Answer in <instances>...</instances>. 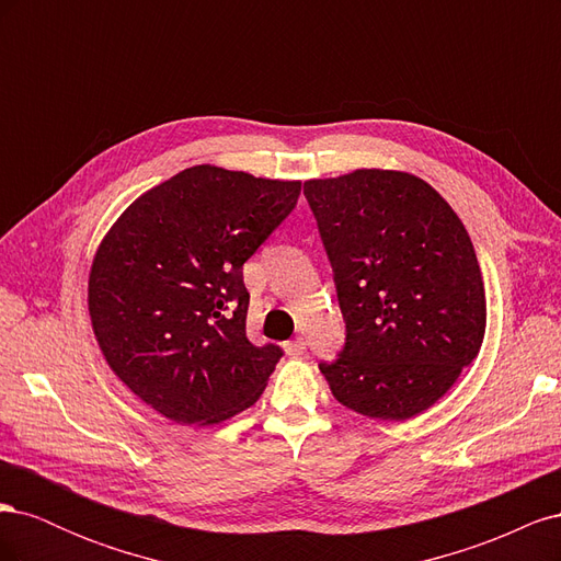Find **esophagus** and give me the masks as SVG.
Returning a JSON list of instances; mask_svg holds the SVG:
<instances>
[{"label": "esophagus", "instance_id": "esophagus-1", "mask_svg": "<svg viewBox=\"0 0 561 561\" xmlns=\"http://www.w3.org/2000/svg\"><path fill=\"white\" fill-rule=\"evenodd\" d=\"M285 353L290 355V358H299V355L307 353V342H304L301 336H297V339H293V342L285 344Z\"/></svg>", "mask_w": 561, "mask_h": 561}]
</instances>
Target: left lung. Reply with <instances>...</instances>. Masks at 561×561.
<instances>
[{
    "label": "left lung",
    "mask_w": 561,
    "mask_h": 561,
    "mask_svg": "<svg viewBox=\"0 0 561 561\" xmlns=\"http://www.w3.org/2000/svg\"><path fill=\"white\" fill-rule=\"evenodd\" d=\"M346 339L318 367L348 410L402 421L428 410L480 353L482 271L461 219L428 182L355 171L304 182Z\"/></svg>",
    "instance_id": "1"
}]
</instances>
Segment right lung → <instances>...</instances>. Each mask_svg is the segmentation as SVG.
Returning a JSON list of instances; mask_svg holds the SVG:
<instances>
[{
    "mask_svg": "<svg viewBox=\"0 0 561 561\" xmlns=\"http://www.w3.org/2000/svg\"><path fill=\"white\" fill-rule=\"evenodd\" d=\"M301 182L194 165L142 194L100 243L93 332L135 396L186 426L257 402L283 358L245 334L243 264L297 206Z\"/></svg>",
    "mask_w": 561,
    "mask_h": 561,
    "instance_id": "add662e5",
    "label": "right lung"
}]
</instances>
